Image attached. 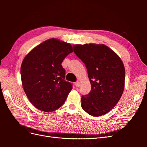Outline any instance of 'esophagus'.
Returning <instances> with one entry per match:
<instances>
[{
    "mask_svg": "<svg viewBox=\"0 0 147 147\" xmlns=\"http://www.w3.org/2000/svg\"><path fill=\"white\" fill-rule=\"evenodd\" d=\"M75 85L76 87H79L80 85V82H76L75 83Z\"/></svg>",
    "mask_w": 147,
    "mask_h": 147,
    "instance_id": "esophagus-1",
    "label": "esophagus"
}]
</instances>
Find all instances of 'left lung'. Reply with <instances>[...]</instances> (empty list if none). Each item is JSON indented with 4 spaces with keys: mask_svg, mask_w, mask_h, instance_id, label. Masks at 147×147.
Wrapping results in <instances>:
<instances>
[{
    "mask_svg": "<svg viewBox=\"0 0 147 147\" xmlns=\"http://www.w3.org/2000/svg\"><path fill=\"white\" fill-rule=\"evenodd\" d=\"M74 51L85 65L91 90L82 96V107L89 115L100 117L116 105L124 88L125 69L120 57L105 45H73Z\"/></svg>",
    "mask_w": 147,
    "mask_h": 147,
    "instance_id": "8db88e82",
    "label": "left lung"
}]
</instances>
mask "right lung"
Here are the masks:
<instances>
[{
	"mask_svg": "<svg viewBox=\"0 0 147 147\" xmlns=\"http://www.w3.org/2000/svg\"><path fill=\"white\" fill-rule=\"evenodd\" d=\"M70 44L56 38L47 40L26 55L21 67L24 91L32 104L50 112L64 104L72 84L66 82L61 64L72 53Z\"/></svg>",
	"mask_w": 147,
	"mask_h": 147,
	"instance_id": "1",
	"label": "right lung"
}]
</instances>
